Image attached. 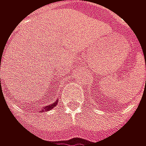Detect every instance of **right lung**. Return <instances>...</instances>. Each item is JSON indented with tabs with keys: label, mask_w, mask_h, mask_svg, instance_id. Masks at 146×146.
<instances>
[{
	"label": "right lung",
	"mask_w": 146,
	"mask_h": 146,
	"mask_svg": "<svg viewBox=\"0 0 146 146\" xmlns=\"http://www.w3.org/2000/svg\"><path fill=\"white\" fill-rule=\"evenodd\" d=\"M57 103H58V99H57L56 102H54L53 104H48V105H47V106H44V107L42 109V110H41V112H44V111H50L51 109H53L54 107L56 106Z\"/></svg>",
	"instance_id": "add662e5"
}]
</instances>
